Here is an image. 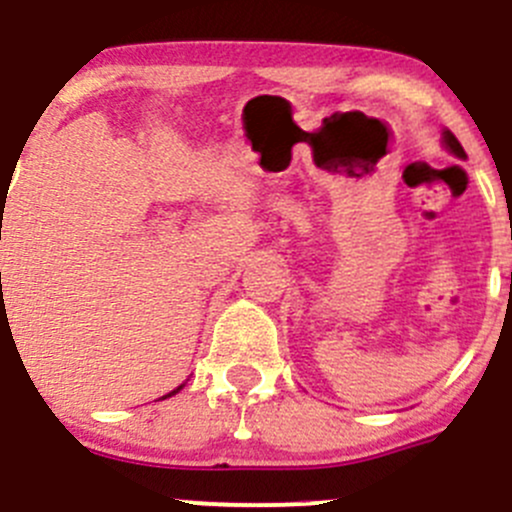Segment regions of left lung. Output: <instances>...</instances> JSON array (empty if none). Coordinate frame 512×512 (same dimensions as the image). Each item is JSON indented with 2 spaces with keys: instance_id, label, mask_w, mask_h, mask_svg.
Wrapping results in <instances>:
<instances>
[{
  "instance_id": "1",
  "label": "left lung",
  "mask_w": 512,
  "mask_h": 512,
  "mask_svg": "<svg viewBox=\"0 0 512 512\" xmlns=\"http://www.w3.org/2000/svg\"><path fill=\"white\" fill-rule=\"evenodd\" d=\"M443 143H446V148L453 153V156L466 158V151H463V146H461V143H458V138L453 136L451 131H443Z\"/></svg>"
}]
</instances>
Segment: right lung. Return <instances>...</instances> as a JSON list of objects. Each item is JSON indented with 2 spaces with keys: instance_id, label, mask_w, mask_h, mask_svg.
<instances>
[{
  "instance_id": "right-lung-1",
  "label": "right lung",
  "mask_w": 512,
  "mask_h": 512,
  "mask_svg": "<svg viewBox=\"0 0 512 512\" xmlns=\"http://www.w3.org/2000/svg\"><path fill=\"white\" fill-rule=\"evenodd\" d=\"M180 389H183V386H178V389H175V391H170V394H168V396H173V394H178V391H180ZM168 396H165V399H168Z\"/></svg>"
}]
</instances>
